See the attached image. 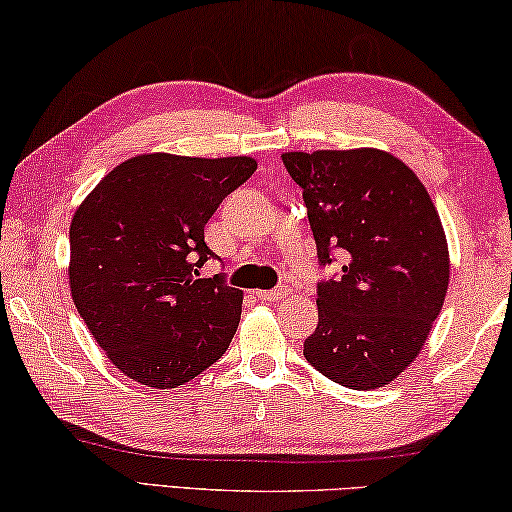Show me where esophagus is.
I'll list each match as a JSON object with an SVG mask.
<instances>
[{
    "instance_id": "34e87169",
    "label": "esophagus",
    "mask_w": 512,
    "mask_h": 512,
    "mask_svg": "<svg viewBox=\"0 0 512 512\" xmlns=\"http://www.w3.org/2000/svg\"><path fill=\"white\" fill-rule=\"evenodd\" d=\"M286 295H290V288H274V290H256V297L263 299V301H279Z\"/></svg>"
}]
</instances>
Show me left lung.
<instances>
[{"label":"left lung","instance_id":"left-lung-1","mask_svg":"<svg viewBox=\"0 0 512 512\" xmlns=\"http://www.w3.org/2000/svg\"><path fill=\"white\" fill-rule=\"evenodd\" d=\"M301 186L320 263L345 251L338 279L317 286V329L304 356L326 379L376 390L420 356L449 288V247L424 183L383 149L281 156Z\"/></svg>","mask_w":512,"mask_h":512}]
</instances>
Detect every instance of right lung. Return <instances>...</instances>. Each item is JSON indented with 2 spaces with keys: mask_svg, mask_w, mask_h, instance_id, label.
Listing matches in <instances>:
<instances>
[{
  "mask_svg": "<svg viewBox=\"0 0 512 512\" xmlns=\"http://www.w3.org/2000/svg\"><path fill=\"white\" fill-rule=\"evenodd\" d=\"M256 172L249 156L140 154L113 167L74 211L70 292L108 360L147 388L195 379L229 347L242 290L197 279L204 226Z\"/></svg>",
  "mask_w": 512,
  "mask_h": 512,
  "instance_id": "add662e5",
  "label": "right lung"
}]
</instances>
